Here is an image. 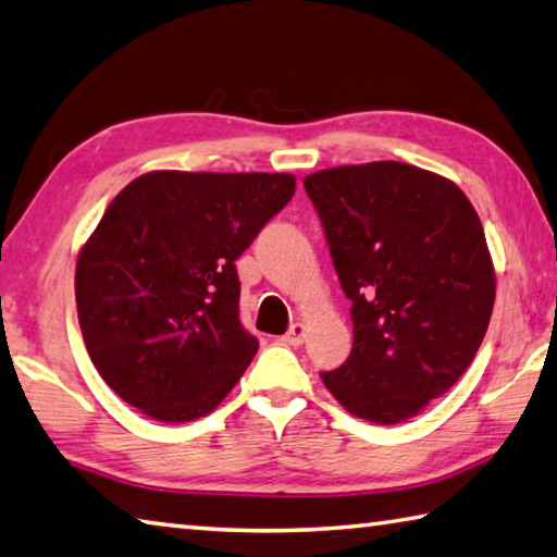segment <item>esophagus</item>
Listing matches in <instances>:
<instances>
[{"label": "esophagus", "mask_w": 557, "mask_h": 557, "mask_svg": "<svg viewBox=\"0 0 557 557\" xmlns=\"http://www.w3.org/2000/svg\"><path fill=\"white\" fill-rule=\"evenodd\" d=\"M306 337H308V327L302 322H296V324H290L286 334H283V342H286L288 346H300L302 342H306Z\"/></svg>", "instance_id": "1"}]
</instances>
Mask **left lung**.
<instances>
[{
  "label": "left lung",
  "mask_w": 557,
  "mask_h": 557,
  "mask_svg": "<svg viewBox=\"0 0 557 557\" xmlns=\"http://www.w3.org/2000/svg\"><path fill=\"white\" fill-rule=\"evenodd\" d=\"M344 296L354 346L322 381L346 412L397 424L466 373L495 306L482 223L460 188L405 162L306 176Z\"/></svg>",
  "instance_id": "8db88e82"
}]
</instances>
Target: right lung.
<instances>
[{
	"label": "right lung",
	"instance_id": "add662e5",
	"mask_svg": "<svg viewBox=\"0 0 557 557\" xmlns=\"http://www.w3.org/2000/svg\"><path fill=\"white\" fill-rule=\"evenodd\" d=\"M296 191L290 174L150 172L113 198L75 271L84 344L111 391L157 422H191L259 349L235 261Z\"/></svg>",
	"mask_w": 557,
	"mask_h": 557
}]
</instances>
